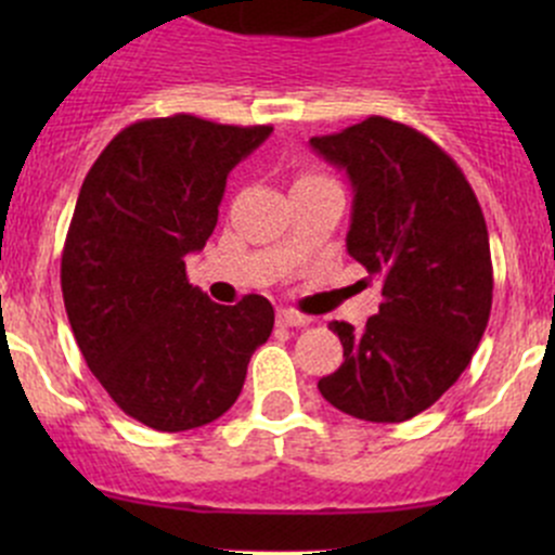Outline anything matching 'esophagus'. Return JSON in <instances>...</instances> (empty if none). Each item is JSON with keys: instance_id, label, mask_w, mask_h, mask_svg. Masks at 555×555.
<instances>
[{"instance_id": "obj_1", "label": "esophagus", "mask_w": 555, "mask_h": 555, "mask_svg": "<svg viewBox=\"0 0 555 555\" xmlns=\"http://www.w3.org/2000/svg\"><path fill=\"white\" fill-rule=\"evenodd\" d=\"M276 322L282 324V327H306V324H311V317H306V313H298L293 309H279Z\"/></svg>"}]
</instances>
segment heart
Returning <instances> with one entry per match:
<instances>
[{"label": "heart", "mask_w": 555, "mask_h": 555, "mask_svg": "<svg viewBox=\"0 0 555 555\" xmlns=\"http://www.w3.org/2000/svg\"><path fill=\"white\" fill-rule=\"evenodd\" d=\"M304 179H306V177H304Z\"/></svg>", "instance_id": "1"}]
</instances>
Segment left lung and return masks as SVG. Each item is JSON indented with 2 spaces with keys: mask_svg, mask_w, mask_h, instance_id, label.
Masks as SVG:
<instances>
[{
  "mask_svg": "<svg viewBox=\"0 0 555 555\" xmlns=\"http://www.w3.org/2000/svg\"><path fill=\"white\" fill-rule=\"evenodd\" d=\"M311 147L349 177L346 249L384 295L365 330L330 322L344 362L319 378V391L362 422H408L456 384L489 324L494 271L483 211L449 155L389 117L313 137Z\"/></svg>",
  "mask_w": 555,
  "mask_h": 555,
  "instance_id": "obj_1",
  "label": "left lung"
}]
</instances>
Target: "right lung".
<instances>
[{"label":"right lung","mask_w":555,"mask_h":555,"mask_svg":"<svg viewBox=\"0 0 555 555\" xmlns=\"http://www.w3.org/2000/svg\"><path fill=\"white\" fill-rule=\"evenodd\" d=\"M271 131L195 115L131 122L77 195L61 255L72 333L117 408L158 433L220 418L273 330L262 295L220 306L184 273L215 231L228 173Z\"/></svg>","instance_id":"obj_1"}]
</instances>
